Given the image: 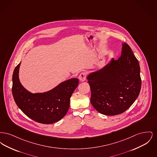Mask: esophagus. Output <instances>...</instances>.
Segmentation results:
<instances>
[{
	"mask_svg": "<svg viewBox=\"0 0 157 157\" xmlns=\"http://www.w3.org/2000/svg\"><path fill=\"white\" fill-rule=\"evenodd\" d=\"M86 73L85 72H82L79 76V79L82 82L85 81L86 80Z\"/></svg>",
	"mask_w": 157,
	"mask_h": 157,
	"instance_id": "obj_1",
	"label": "esophagus"
}]
</instances>
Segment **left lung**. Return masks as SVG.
<instances>
[{
    "label": "left lung",
    "instance_id": "1",
    "mask_svg": "<svg viewBox=\"0 0 157 157\" xmlns=\"http://www.w3.org/2000/svg\"><path fill=\"white\" fill-rule=\"evenodd\" d=\"M90 102L102 114L116 115L125 112L138 98L141 88L140 67L129 46L122 44V55L87 77Z\"/></svg>",
    "mask_w": 157,
    "mask_h": 157
}]
</instances>
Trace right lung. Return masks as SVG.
I'll return each instance as SVG.
<instances>
[{
  "label": "right lung",
  "instance_id": "add662e5",
  "mask_svg": "<svg viewBox=\"0 0 157 157\" xmlns=\"http://www.w3.org/2000/svg\"><path fill=\"white\" fill-rule=\"evenodd\" d=\"M21 63L15 67L12 76V94L15 102L31 120L50 124L61 120L67 113L70 98L78 85L77 78L60 83L44 93L32 94L21 85L19 79Z\"/></svg>",
  "mask_w": 157,
  "mask_h": 157
}]
</instances>
